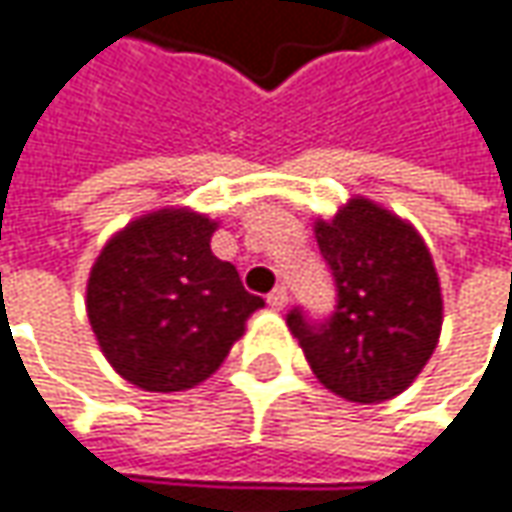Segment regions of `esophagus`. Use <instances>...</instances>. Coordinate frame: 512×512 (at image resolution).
<instances>
[{
	"label": "esophagus",
	"mask_w": 512,
	"mask_h": 512,
	"mask_svg": "<svg viewBox=\"0 0 512 512\" xmlns=\"http://www.w3.org/2000/svg\"><path fill=\"white\" fill-rule=\"evenodd\" d=\"M266 301H269V307H272V310H284L286 304H289V292H286V286H275V289L269 292V298H266Z\"/></svg>",
	"instance_id": "1"
}]
</instances>
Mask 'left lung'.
Returning a JSON list of instances; mask_svg holds the SVG:
<instances>
[{
    "label": "left lung",
    "mask_w": 512,
    "mask_h": 512,
    "mask_svg": "<svg viewBox=\"0 0 512 512\" xmlns=\"http://www.w3.org/2000/svg\"><path fill=\"white\" fill-rule=\"evenodd\" d=\"M316 240L336 281V313L310 321L298 307L286 324L324 388L350 403L403 394L435 353L443 298L435 260L417 228L353 196Z\"/></svg>",
    "instance_id": "1"
}]
</instances>
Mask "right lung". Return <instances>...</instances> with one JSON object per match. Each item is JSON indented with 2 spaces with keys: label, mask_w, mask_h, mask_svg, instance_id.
<instances>
[{
  "label": "right lung",
  "mask_w": 512,
  "mask_h": 512,
  "mask_svg": "<svg viewBox=\"0 0 512 512\" xmlns=\"http://www.w3.org/2000/svg\"><path fill=\"white\" fill-rule=\"evenodd\" d=\"M217 223L162 208L121 228L95 260L86 313L109 365L144 391H185L214 374L263 298L211 252Z\"/></svg>",
  "instance_id": "obj_1"
}]
</instances>
